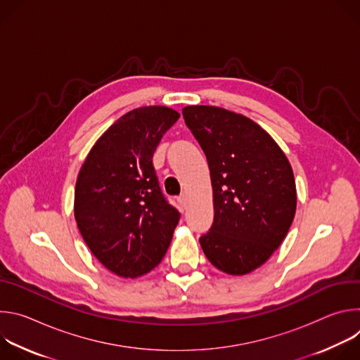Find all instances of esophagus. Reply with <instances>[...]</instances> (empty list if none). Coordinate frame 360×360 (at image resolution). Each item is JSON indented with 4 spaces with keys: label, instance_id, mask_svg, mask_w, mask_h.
Masks as SVG:
<instances>
[{
    "label": "esophagus",
    "instance_id": "34e87169",
    "mask_svg": "<svg viewBox=\"0 0 360 360\" xmlns=\"http://www.w3.org/2000/svg\"><path fill=\"white\" fill-rule=\"evenodd\" d=\"M179 122H181V124L184 122V120H182V115H181V120H179ZM171 186H172V191H174L176 195H178L179 192H182V189H179V186H178V185H174V184H172Z\"/></svg>",
    "mask_w": 360,
    "mask_h": 360
}]
</instances>
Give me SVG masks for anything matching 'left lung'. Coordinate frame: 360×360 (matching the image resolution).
Instances as JSON below:
<instances>
[{
  "label": "left lung",
  "instance_id": "left-lung-1",
  "mask_svg": "<svg viewBox=\"0 0 360 360\" xmlns=\"http://www.w3.org/2000/svg\"><path fill=\"white\" fill-rule=\"evenodd\" d=\"M181 115L132 110L99 136L75 184L74 217L95 258L121 278H139L165 256L179 221L164 198L152 157Z\"/></svg>",
  "mask_w": 360,
  "mask_h": 360
}]
</instances>
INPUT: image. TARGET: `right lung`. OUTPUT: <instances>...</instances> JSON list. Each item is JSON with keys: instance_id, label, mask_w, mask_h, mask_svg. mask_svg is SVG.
<instances>
[{"instance_id": "1", "label": "right lung", "mask_w": 360, "mask_h": 360, "mask_svg": "<svg viewBox=\"0 0 360 360\" xmlns=\"http://www.w3.org/2000/svg\"><path fill=\"white\" fill-rule=\"evenodd\" d=\"M182 115L211 174L214 222L199 238L202 250L228 275L250 274L279 248L295 218L292 167L275 139L242 114L189 105Z\"/></svg>"}]
</instances>
